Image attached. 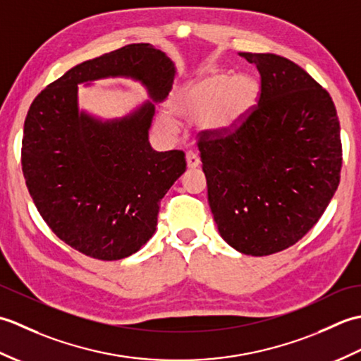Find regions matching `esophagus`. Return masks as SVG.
Listing matches in <instances>:
<instances>
[{
  "label": "esophagus",
  "mask_w": 361,
  "mask_h": 361,
  "mask_svg": "<svg viewBox=\"0 0 361 361\" xmlns=\"http://www.w3.org/2000/svg\"><path fill=\"white\" fill-rule=\"evenodd\" d=\"M186 164L189 169H195L200 166V158H198L194 152H188L186 153Z\"/></svg>",
  "instance_id": "esophagus-1"
}]
</instances>
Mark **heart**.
<instances>
[{
    "label": "heart",
    "mask_w": 361,
    "mask_h": 361,
    "mask_svg": "<svg viewBox=\"0 0 361 361\" xmlns=\"http://www.w3.org/2000/svg\"><path fill=\"white\" fill-rule=\"evenodd\" d=\"M262 94L260 82L250 73H212L188 83L175 93L171 110L176 116L198 121L206 136H231L247 124L256 111ZM159 127L169 133L176 132L172 118L161 116Z\"/></svg>",
    "instance_id": "1"
}]
</instances>
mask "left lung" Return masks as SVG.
<instances>
[{
	"label": "left lung",
	"mask_w": 361,
	"mask_h": 361,
	"mask_svg": "<svg viewBox=\"0 0 361 361\" xmlns=\"http://www.w3.org/2000/svg\"><path fill=\"white\" fill-rule=\"evenodd\" d=\"M262 94L239 132L198 142L208 202L224 240L268 256L307 234L340 183V122L332 97L291 60L240 52Z\"/></svg>",
	"instance_id": "1"
}]
</instances>
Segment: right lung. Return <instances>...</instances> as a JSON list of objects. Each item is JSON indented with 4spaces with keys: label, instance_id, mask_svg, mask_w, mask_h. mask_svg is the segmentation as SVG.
<instances>
[{
    "label": "right lung",
    "instance_id": "add662e5",
    "mask_svg": "<svg viewBox=\"0 0 361 361\" xmlns=\"http://www.w3.org/2000/svg\"><path fill=\"white\" fill-rule=\"evenodd\" d=\"M175 63L149 43L87 60L30 104L21 166L29 194L52 233L85 256H132L157 231L159 200L186 171L181 150L149 142L155 104L167 97ZM109 77L140 81L149 99L126 117L102 120L78 109V85Z\"/></svg>",
    "mask_w": 361,
    "mask_h": 361
}]
</instances>
